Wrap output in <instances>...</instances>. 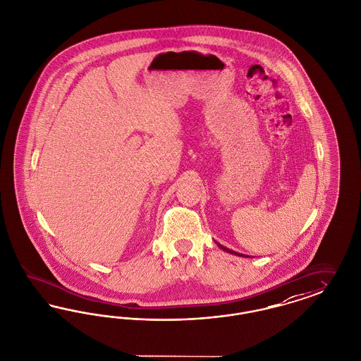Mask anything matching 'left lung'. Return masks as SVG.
<instances>
[{"label":"left lung","mask_w":361,"mask_h":361,"mask_svg":"<svg viewBox=\"0 0 361 361\" xmlns=\"http://www.w3.org/2000/svg\"><path fill=\"white\" fill-rule=\"evenodd\" d=\"M216 244L220 247L222 251L228 252V253H232V255H235V256H241V257H248V256H244V255H241V253H238V252L232 251V250H229V248H225L224 245H221V244H219L217 241H216Z\"/></svg>","instance_id":"obj_1"}]
</instances>
